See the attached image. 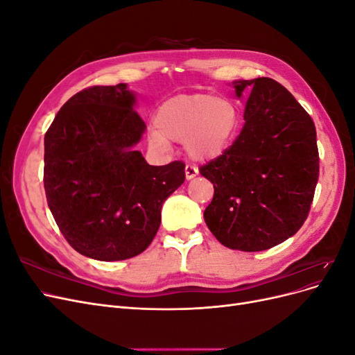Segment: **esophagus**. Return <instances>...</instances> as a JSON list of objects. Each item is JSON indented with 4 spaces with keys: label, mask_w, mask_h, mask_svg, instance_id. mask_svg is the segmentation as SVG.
Masks as SVG:
<instances>
[{
    "label": "esophagus",
    "mask_w": 355,
    "mask_h": 355,
    "mask_svg": "<svg viewBox=\"0 0 355 355\" xmlns=\"http://www.w3.org/2000/svg\"><path fill=\"white\" fill-rule=\"evenodd\" d=\"M197 175H198V168L196 166L187 164V167H185V176H187V179L191 180V179H194Z\"/></svg>",
    "instance_id": "1"
}]
</instances>
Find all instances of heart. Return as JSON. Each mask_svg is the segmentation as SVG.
Here are the masks:
<instances>
[{
    "mask_svg": "<svg viewBox=\"0 0 355 355\" xmlns=\"http://www.w3.org/2000/svg\"><path fill=\"white\" fill-rule=\"evenodd\" d=\"M239 124L231 101L211 94H178L159 105L155 125L148 128V144L167 151L171 142H182L189 158H216L227 149Z\"/></svg>",
    "mask_w": 355,
    "mask_h": 355,
    "instance_id": "obj_1",
    "label": "heart"
}]
</instances>
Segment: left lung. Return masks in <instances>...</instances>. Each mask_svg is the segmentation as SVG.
I'll return each mask as SVG.
<instances>
[{"label":"left lung","mask_w":355,"mask_h":355,"mask_svg":"<svg viewBox=\"0 0 355 355\" xmlns=\"http://www.w3.org/2000/svg\"><path fill=\"white\" fill-rule=\"evenodd\" d=\"M237 98L249 90L237 141L200 168L214 196L204 220L220 244L261 252L302 227L318 180L315 125L286 87L272 78L232 81Z\"/></svg>","instance_id":"1"}]
</instances>
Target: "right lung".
<instances>
[{
    "label": "right lung",
    "mask_w": 355,
    "mask_h": 355,
    "mask_svg": "<svg viewBox=\"0 0 355 355\" xmlns=\"http://www.w3.org/2000/svg\"><path fill=\"white\" fill-rule=\"evenodd\" d=\"M127 84L94 85L62 106L44 136V188L60 232L96 261L130 259L151 244L185 164L149 166L146 130Z\"/></svg>",
    "instance_id": "add662e5"
}]
</instances>
